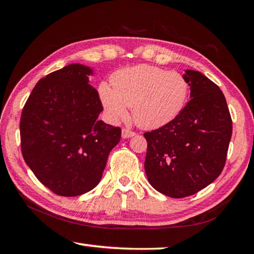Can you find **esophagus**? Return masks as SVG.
Returning <instances> with one entry per match:
<instances>
[{
	"mask_svg": "<svg viewBox=\"0 0 254 254\" xmlns=\"http://www.w3.org/2000/svg\"><path fill=\"white\" fill-rule=\"evenodd\" d=\"M134 135H135V133L133 131L127 130V128H123V130H122V137H123V139H128V137H132Z\"/></svg>",
	"mask_w": 254,
	"mask_h": 254,
	"instance_id": "1",
	"label": "esophagus"
}]
</instances>
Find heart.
<instances>
[{
    "instance_id": "b5f03b06",
    "label": "heart",
    "mask_w": 254,
    "mask_h": 254,
    "mask_svg": "<svg viewBox=\"0 0 254 254\" xmlns=\"http://www.w3.org/2000/svg\"><path fill=\"white\" fill-rule=\"evenodd\" d=\"M112 85L98 86L107 119L112 123L121 121L131 107L133 121L144 130H156L174 121L186 105L189 91L187 80L178 71L149 65L117 71Z\"/></svg>"
}]
</instances>
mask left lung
Wrapping results in <instances>:
<instances>
[{"label": "left lung", "instance_id": "obj_1", "mask_svg": "<svg viewBox=\"0 0 254 254\" xmlns=\"http://www.w3.org/2000/svg\"><path fill=\"white\" fill-rule=\"evenodd\" d=\"M190 101L174 121L144 133V170L151 186L171 198H183L212 184L224 168L232 120L224 94L197 70L183 75Z\"/></svg>", "mask_w": 254, "mask_h": 254}]
</instances>
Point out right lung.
<instances>
[{
	"instance_id": "1",
	"label": "right lung",
	"mask_w": 254,
	"mask_h": 254,
	"mask_svg": "<svg viewBox=\"0 0 254 254\" xmlns=\"http://www.w3.org/2000/svg\"><path fill=\"white\" fill-rule=\"evenodd\" d=\"M93 68L70 64L34 86L20 121L25 163L55 194L83 195L101 182L121 128L98 120L103 106L89 85Z\"/></svg>"
}]
</instances>
